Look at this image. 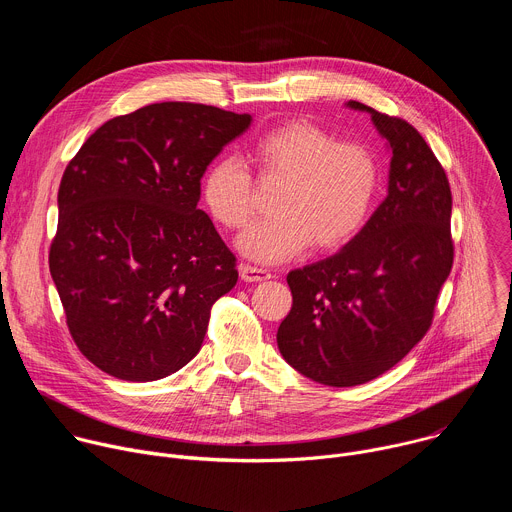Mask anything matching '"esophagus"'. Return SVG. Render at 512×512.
Here are the masks:
<instances>
[{
    "label": "esophagus",
    "instance_id": "obj_1",
    "mask_svg": "<svg viewBox=\"0 0 512 512\" xmlns=\"http://www.w3.org/2000/svg\"><path fill=\"white\" fill-rule=\"evenodd\" d=\"M239 271H241L243 281H265V279L273 277L271 271L261 269V267H253V265H241Z\"/></svg>",
    "mask_w": 512,
    "mask_h": 512
}]
</instances>
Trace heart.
<instances>
[{"label": "heart", "instance_id": "heart-1", "mask_svg": "<svg viewBox=\"0 0 512 512\" xmlns=\"http://www.w3.org/2000/svg\"><path fill=\"white\" fill-rule=\"evenodd\" d=\"M253 162L263 176L283 178L277 212L255 223L237 241L239 251L259 263H281L318 249L348 243L367 223L379 190V166L358 143H336L308 121H287L253 143ZM202 200L216 223L243 229L253 214V184L237 158H218L200 184Z\"/></svg>", "mask_w": 512, "mask_h": 512}]
</instances>
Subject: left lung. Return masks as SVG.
I'll list each match as a JSON object with an SVG mask.
<instances>
[{
	"instance_id": "left-lung-1",
	"label": "left lung",
	"mask_w": 512,
	"mask_h": 512,
	"mask_svg": "<svg viewBox=\"0 0 512 512\" xmlns=\"http://www.w3.org/2000/svg\"><path fill=\"white\" fill-rule=\"evenodd\" d=\"M391 154L387 198L338 253L287 273L281 356L328 387L377 379L425 336L454 263L452 192L419 131L358 101Z\"/></svg>"
}]
</instances>
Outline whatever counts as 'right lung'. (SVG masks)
<instances>
[{"label":"right lung","mask_w":512,"mask_h":512,"mask_svg":"<svg viewBox=\"0 0 512 512\" xmlns=\"http://www.w3.org/2000/svg\"><path fill=\"white\" fill-rule=\"evenodd\" d=\"M253 117L154 103L103 123L66 166L50 275L79 350L148 383L200 350L210 306L235 287V255L196 208L200 178Z\"/></svg>","instance_id":"add662e5"}]
</instances>
